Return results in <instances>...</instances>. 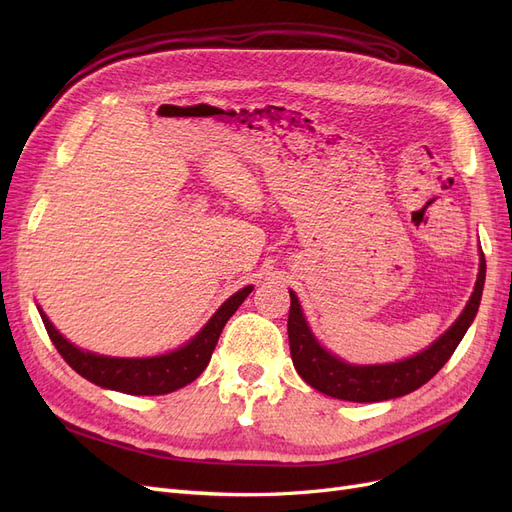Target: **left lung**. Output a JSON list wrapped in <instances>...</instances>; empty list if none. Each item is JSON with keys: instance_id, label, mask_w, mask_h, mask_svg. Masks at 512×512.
Here are the masks:
<instances>
[{"instance_id": "obj_1", "label": "left lung", "mask_w": 512, "mask_h": 512, "mask_svg": "<svg viewBox=\"0 0 512 512\" xmlns=\"http://www.w3.org/2000/svg\"><path fill=\"white\" fill-rule=\"evenodd\" d=\"M485 269V256L480 252V269L474 292L453 327L440 339H436L425 352L391 365H348L339 361L337 356L316 342L303 318L297 294L290 292L288 342L294 369L316 391L335 399L359 401V404L395 399L416 391L418 386H423L436 376L444 363L451 359L472 320L476 318L480 297H483Z\"/></svg>"}]
</instances>
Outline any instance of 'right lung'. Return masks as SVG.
Masks as SVG:
<instances>
[{
	"instance_id": "add662e5",
	"label": "right lung",
	"mask_w": 512,
	"mask_h": 512,
	"mask_svg": "<svg viewBox=\"0 0 512 512\" xmlns=\"http://www.w3.org/2000/svg\"><path fill=\"white\" fill-rule=\"evenodd\" d=\"M250 292L252 286L232 294L192 342L170 354L153 356V359H113V356L85 352L72 346L68 339H64V335H59V331L49 322V318L44 316V312H40V316L57 352L64 356V361L76 371V374H81L83 378L98 386H104V389H113L119 393L166 395L181 389L185 384H190L203 374L205 367L209 365L215 344H218L224 324L237 312V307L245 301Z\"/></svg>"
}]
</instances>
